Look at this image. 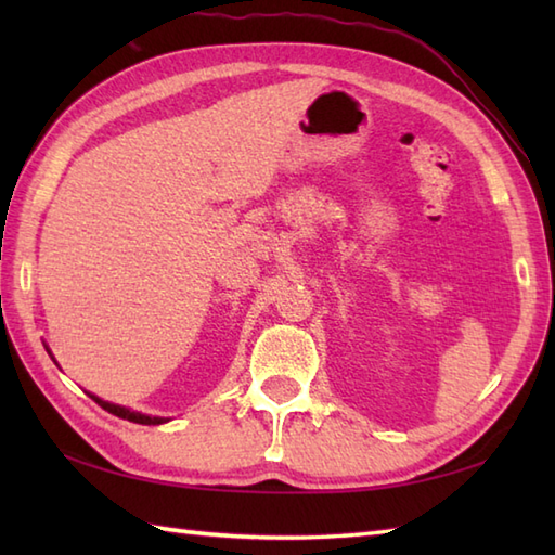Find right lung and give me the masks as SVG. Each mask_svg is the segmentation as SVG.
Returning a JSON list of instances; mask_svg holds the SVG:
<instances>
[{"instance_id":"1","label":"right lung","mask_w":555,"mask_h":555,"mask_svg":"<svg viewBox=\"0 0 555 555\" xmlns=\"http://www.w3.org/2000/svg\"><path fill=\"white\" fill-rule=\"evenodd\" d=\"M90 398L95 400V403H98V405H102V408L107 410V412H112V415L121 417V420H128V422H135V424H164V422H167L164 417H150V415H143V412H133V410H128V408L107 403V400H102V398L92 396V393H90Z\"/></svg>"}]
</instances>
